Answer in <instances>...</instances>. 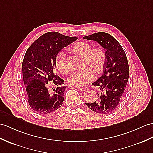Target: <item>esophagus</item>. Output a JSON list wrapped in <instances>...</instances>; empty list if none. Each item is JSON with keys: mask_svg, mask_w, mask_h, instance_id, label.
Listing matches in <instances>:
<instances>
[{"mask_svg": "<svg viewBox=\"0 0 153 153\" xmlns=\"http://www.w3.org/2000/svg\"><path fill=\"white\" fill-rule=\"evenodd\" d=\"M76 88H79V89H80V90H82V91H85V90H87V89H88V88H86V87H81V86H76Z\"/></svg>", "mask_w": 153, "mask_h": 153, "instance_id": "1", "label": "esophagus"}]
</instances>
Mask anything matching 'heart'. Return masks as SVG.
Returning a JSON list of instances; mask_svg holds the SVG:
<instances>
[{"label": "heart", "mask_w": 153, "mask_h": 153, "mask_svg": "<svg viewBox=\"0 0 153 153\" xmlns=\"http://www.w3.org/2000/svg\"><path fill=\"white\" fill-rule=\"evenodd\" d=\"M73 53L84 57L83 70L73 72L68 78L69 84L73 86H81L91 81L96 74L101 73L106 62V55L101 48H93L91 45L85 42L74 43L71 47ZM56 66L62 73H68L70 68L66 61V55L60 51L56 57Z\"/></svg>", "instance_id": "heart-1"}]
</instances>
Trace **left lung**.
Instances as JSON below:
<instances>
[{
  "mask_svg": "<svg viewBox=\"0 0 153 153\" xmlns=\"http://www.w3.org/2000/svg\"><path fill=\"white\" fill-rule=\"evenodd\" d=\"M84 39L95 41L106 50V55L102 75L93 83L99 89L97 99L85 105L97 113L110 114L119 105L127 84L129 76L127 58L120 43L109 33L97 32L84 36Z\"/></svg>",
  "mask_w": 153,
  "mask_h": 153,
  "instance_id": "1",
  "label": "left lung"
}]
</instances>
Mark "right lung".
I'll return each mask as SVG.
<instances>
[{
	"label": "right lung",
	"instance_id": "1",
	"mask_svg": "<svg viewBox=\"0 0 153 153\" xmlns=\"http://www.w3.org/2000/svg\"><path fill=\"white\" fill-rule=\"evenodd\" d=\"M77 38L62 35L57 32L44 33L27 49L22 64L24 84L28 104L38 114L53 112L64 103L65 86L48 91L47 84L53 81L56 86L64 80L55 74L56 57L63 48Z\"/></svg>",
	"mask_w": 153,
	"mask_h": 153
}]
</instances>
